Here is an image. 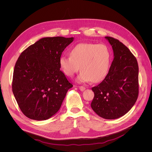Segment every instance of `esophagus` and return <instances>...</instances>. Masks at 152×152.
Here are the masks:
<instances>
[{"label": "esophagus", "mask_w": 152, "mask_h": 152, "mask_svg": "<svg viewBox=\"0 0 152 152\" xmlns=\"http://www.w3.org/2000/svg\"><path fill=\"white\" fill-rule=\"evenodd\" d=\"M79 90H80V91H84V90H85V86H79Z\"/></svg>", "instance_id": "34e87169"}]
</instances>
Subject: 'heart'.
<instances>
[{
    "mask_svg": "<svg viewBox=\"0 0 152 152\" xmlns=\"http://www.w3.org/2000/svg\"><path fill=\"white\" fill-rule=\"evenodd\" d=\"M111 53L103 44L80 43L70 50V56L62 55L59 66L65 75L72 77L79 70L78 82H98L106 75L110 67Z\"/></svg>",
    "mask_w": 152,
    "mask_h": 152,
    "instance_id": "1",
    "label": "heart"
}]
</instances>
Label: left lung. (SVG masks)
I'll use <instances>...</instances> for the list:
<instances>
[{
  "instance_id": "obj_1",
  "label": "left lung",
  "mask_w": 152,
  "mask_h": 152,
  "mask_svg": "<svg viewBox=\"0 0 152 152\" xmlns=\"http://www.w3.org/2000/svg\"><path fill=\"white\" fill-rule=\"evenodd\" d=\"M114 52V60L105 78L91 89L93 110L108 120L118 118L131 110L138 96V65L136 58L119 40L105 37Z\"/></svg>"
}]
</instances>
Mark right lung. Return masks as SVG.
Wrapping results in <instances>:
<instances>
[{
    "instance_id": "obj_1",
    "label": "right lung",
    "mask_w": 152,
    "mask_h": 152,
    "mask_svg": "<svg viewBox=\"0 0 152 152\" xmlns=\"http://www.w3.org/2000/svg\"><path fill=\"white\" fill-rule=\"evenodd\" d=\"M73 40V37L42 38L18 57L12 92L20 110L29 118L41 121L53 116L73 87L60 70L59 58Z\"/></svg>"
}]
</instances>
